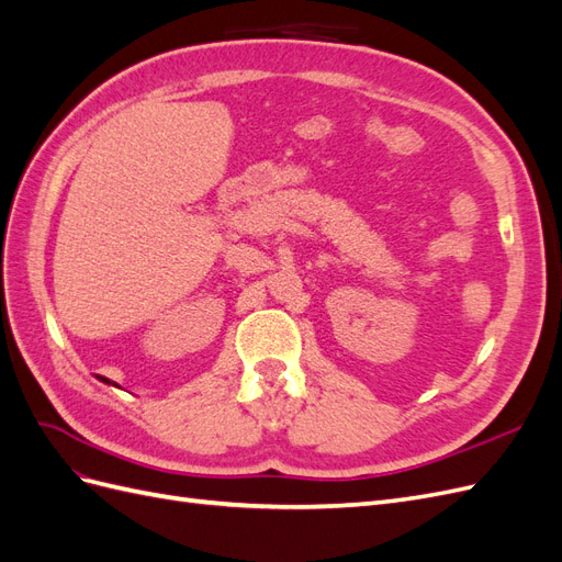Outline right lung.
<instances>
[{"label":"right lung","instance_id":"obj_1","mask_svg":"<svg viewBox=\"0 0 562 562\" xmlns=\"http://www.w3.org/2000/svg\"><path fill=\"white\" fill-rule=\"evenodd\" d=\"M103 382H108V380H105V378H103Z\"/></svg>","mask_w":562,"mask_h":562}]
</instances>
